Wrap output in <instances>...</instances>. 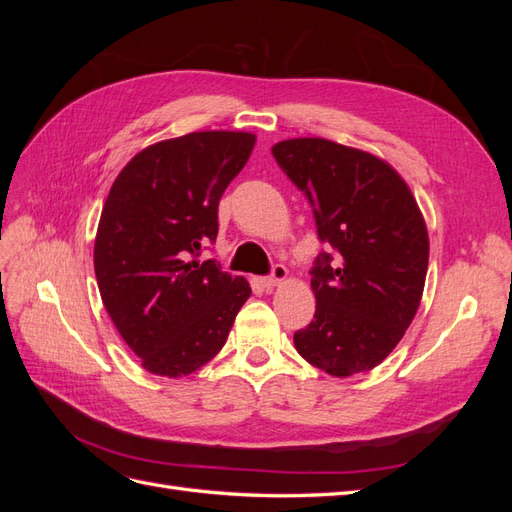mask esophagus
Returning a JSON list of instances; mask_svg holds the SVG:
<instances>
[{
    "instance_id": "esophagus-1",
    "label": "esophagus",
    "mask_w": 512,
    "mask_h": 512,
    "mask_svg": "<svg viewBox=\"0 0 512 512\" xmlns=\"http://www.w3.org/2000/svg\"><path fill=\"white\" fill-rule=\"evenodd\" d=\"M286 277H288V269L284 265H273L271 275L262 277V286H265V288H275V286H280L286 280Z\"/></svg>"
}]
</instances>
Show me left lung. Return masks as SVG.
Returning a JSON list of instances; mask_svg holds the SVG:
<instances>
[{
  "label": "left lung",
  "mask_w": 512,
  "mask_h": 512,
  "mask_svg": "<svg viewBox=\"0 0 512 512\" xmlns=\"http://www.w3.org/2000/svg\"><path fill=\"white\" fill-rule=\"evenodd\" d=\"M273 158L314 209L333 247L312 267L316 314L294 333L307 363L335 378L374 369L404 337L423 297L429 237L393 166L327 138H290Z\"/></svg>",
  "instance_id": "8db88e82"
}]
</instances>
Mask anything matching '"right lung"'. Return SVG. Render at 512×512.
I'll use <instances>...</instances> for the list:
<instances>
[{
    "mask_svg": "<svg viewBox=\"0 0 512 512\" xmlns=\"http://www.w3.org/2000/svg\"><path fill=\"white\" fill-rule=\"evenodd\" d=\"M254 143L226 130L170 138L136 153L108 192L94 247L100 297L151 374L209 363L250 299L247 280L196 256L218 237L220 198Z\"/></svg>",
    "mask_w": 512,
    "mask_h": 512,
    "instance_id": "add662e5",
    "label": "right lung"
}]
</instances>
